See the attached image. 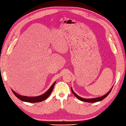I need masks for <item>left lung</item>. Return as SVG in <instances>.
<instances>
[{
	"label": "left lung",
	"mask_w": 126,
	"mask_h": 126,
	"mask_svg": "<svg viewBox=\"0 0 126 126\" xmlns=\"http://www.w3.org/2000/svg\"><path fill=\"white\" fill-rule=\"evenodd\" d=\"M113 87V86H112V87ZM112 87L111 88V90L109 91L106 94L104 95L103 96H101V97H96V98H83V97H81L79 96V95H77L74 92L73 90L72 87L71 88V92H72V93L74 94V95L77 98H79V100L82 101L83 102H86L94 103V102H99V101H101L102 100H103L104 98H105V97H106L109 94H110V93L111 92V90H112Z\"/></svg>",
	"instance_id": "1"
}]
</instances>
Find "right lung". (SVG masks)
Instances as JSON below:
<instances>
[{
    "instance_id": "add662e5",
    "label": "right lung",
    "mask_w": 126,
    "mask_h": 126,
    "mask_svg": "<svg viewBox=\"0 0 126 126\" xmlns=\"http://www.w3.org/2000/svg\"><path fill=\"white\" fill-rule=\"evenodd\" d=\"M56 83L54 82L53 84L52 85V86L50 87L49 89L47 90L46 93L42 94L41 95L38 96H33V97H29V96H22L16 93L15 91H14L13 90H12L13 93L15 95L19 98V100H21L22 101L24 102H27L30 103H36V102H40L43 101L45 100L46 99L49 97V96L51 93L52 91L53 90V88L54 87V85Z\"/></svg>"
}]
</instances>
